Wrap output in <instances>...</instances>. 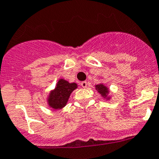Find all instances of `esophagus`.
Returning a JSON list of instances; mask_svg holds the SVG:
<instances>
[{
	"mask_svg": "<svg viewBox=\"0 0 159 159\" xmlns=\"http://www.w3.org/2000/svg\"><path fill=\"white\" fill-rule=\"evenodd\" d=\"M81 86H82L84 88H86V87H87V83L86 82V81H83V82L81 83Z\"/></svg>",
	"mask_w": 159,
	"mask_h": 159,
	"instance_id": "34e87169",
	"label": "esophagus"
}]
</instances>
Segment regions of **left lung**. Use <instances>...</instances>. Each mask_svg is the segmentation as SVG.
<instances>
[{"label": "left lung", "mask_w": 159, "mask_h": 159, "mask_svg": "<svg viewBox=\"0 0 159 159\" xmlns=\"http://www.w3.org/2000/svg\"><path fill=\"white\" fill-rule=\"evenodd\" d=\"M95 89L98 90V93H100V94L104 98H106L108 100L110 99L109 97H108V94L109 93V90H108V88L106 86H105L102 84H100L95 86Z\"/></svg>", "instance_id": "left-lung-1"}]
</instances>
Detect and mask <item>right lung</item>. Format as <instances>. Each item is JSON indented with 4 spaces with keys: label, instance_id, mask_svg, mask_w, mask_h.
<instances>
[{
    "label": "right lung",
    "instance_id": "1",
    "mask_svg": "<svg viewBox=\"0 0 159 159\" xmlns=\"http://www.w3.org/2000/svg\"><path fill=\"white\" fill-rule=\"evenodd\" d=\"M77 88L75 83H69L64 79H60L55 88L51 90L48 98V104L54 109H61L67 104L70 94Z\"/></svg>",
    "mask_w": 159,
    "mask_h": 159
}]
</instances>
